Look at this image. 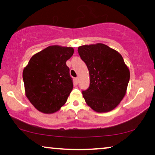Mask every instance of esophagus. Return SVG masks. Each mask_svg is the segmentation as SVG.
<instances>
[{"label":"esophagus","instance_id":"obj_1","mask_svg":"<svg viewBox=\"0 0 155 155\" xmlns=\"http://www.w3.org/2000/svg\"><path fill=\"white\" fill-rule=\"evenodd\" d=\"M74 82H75V84H77V85L78 83V77L74 78Z\"/></svg>","mask_w":155,"mask_h":155}]
</instances>
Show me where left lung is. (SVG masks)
<instances>
[{
  "instance_id": "1",
  "label": "left lung",
  "mask_w": 155,
  "mask_h": 155,
  "mask_svg": "<svg viewBox=\"0 0 155 155\" xmlns=\"http://www.w3.org/2000/svg\"><path fill=\"white\" fill-rule=\"evenodd\" d=\"M78 52L90 74V87L82 92L86 103L98 113L114 109L127 93L130 78L122 55L101 43L81 46Z\"/></svg>"
}]
</instances>
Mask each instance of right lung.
I'll list each match as a JSON object with an SVG mask.
<instances>
[{
  "mask_svg": "<svg viewBox=\"0 0 155 155\" xmlns=\"http://www.w3.org/2000/svg\"><path fill=\"white\" fill-rule=\"evenodd\" d=\"M74 48L50 46L32 56L23 70L26 96L36 109L53 114L66 103L73 89L67 60Z\"/></svg>",
  "mask_w": 155,
  "mask_h": 155,
  "instance_id": "add662e5",
  "label": "right lung"
}]
</instances>
